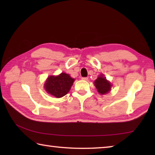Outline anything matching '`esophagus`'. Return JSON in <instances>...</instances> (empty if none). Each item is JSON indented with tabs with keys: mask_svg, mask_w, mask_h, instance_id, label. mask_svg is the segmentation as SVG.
Masks as SVG:
<instances>
[{
	"mask_svg": "<svg viewBox=\"0 0 155 155\" xmlns=\"http://www.w3.org/2000/svg\"><path fill=\"white\" fill-rule=\"evenodd\" d=\"M81 79L83 80V81H87L88 78L87 77H82V78H81Z\"/></svg>",
	"mask_w": 155,
	"mask_h": 155,
	"instance_id": "obj_1",
	"label": "esophagus"
}]
</instances>
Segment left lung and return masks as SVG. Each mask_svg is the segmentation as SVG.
<instances>
[{"label": "left lung", "instance_id": "left-lung-1", "mask_svg": "<svg viewBox=\"0 0 155 155\" xmlns=\"http://www.w3.org/2000/svg\"><path fill=\"white\" fill-rule=\"evenodd\" d=\"M94 85L98 90V92L102 95L109 93L111 91L112 86L111 83L106 79V77H104L103 74H101L97 78V79L95 80Z\"/></svg>", "mask_w": 155, "mask_h": 155}]
</instances>
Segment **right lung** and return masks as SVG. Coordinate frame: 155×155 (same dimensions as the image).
<instances>
[{
  "label": "right lung",
  "mask_w": 155,
  "mask_h": 155,
  "mask_svg": "<svg viewBox=\"0 0 155 155\" xmlns=\"http://www.w3.org/2000/svg\"><path fill=\"white\" fill-rule=\"evenodd\" d=\"M74 79L69 74L62 72L58 76H50L44 83L47 93L56 98H61L69 92Z\"/></svg>",
  "instance_id": "right-lung-1"
}]
</instances>
